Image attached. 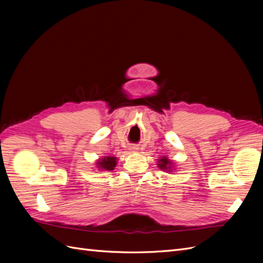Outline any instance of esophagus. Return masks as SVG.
I'll return each instance as SVG.
<instances>
[{"label": "esophagus", "mask_w": 263, "mask_h": 263, "mask_svg": "<svg viewBox=\"0 0 263 263\" xmlns=\"http://www.w3.org/2000/svg\"><path fill=\"white\" fill-rule=\"evenodd\" d=\"M137 149H138L137 147H132V148H130V150H137Z\"/></svg>", "instance_id": "1"}]
</instances>
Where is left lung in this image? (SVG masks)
Masks as SVG:
<instances>
[{"label": "left lung", "mask_w": 263, "mask_h": 263, "mask_svg": "<svg viewBox=\"0 0 263 263\" xmlns=\"http://www.w3.org/2000/svg\"><path fill=\"white\" fill-rule=\"evenodd\" d=\"M159 168L160 169H163V170H168L169 168H170V165H172V163H171V161L169 160L168 158H165V157H163V158H161L160 160H159ZM169 171V170H168Z\"/></svg>", "instance_id": "1"}]
</instances>
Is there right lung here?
Segmentation results:
<instances>
[{"label": "right lung", "mask_w": 263, "mask_h": 263, "mask_svg": "<svg viewBox=\"0 0 263 263\" xmlns=\"http://www.w3.org/2000/svg\"><path fill=\"white\" fill-rule=\"evenodd\" d=\"M98 165H99V168H101V170L112 171L116 166V158L115 157L103 158L100 161H98Z\"/></svg>", "instance_id": "obj_1"}]
</instances>
